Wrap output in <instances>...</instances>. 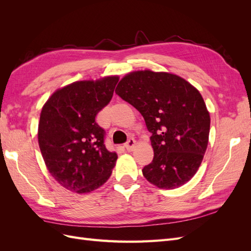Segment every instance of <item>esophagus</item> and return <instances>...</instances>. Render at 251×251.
Instances as JSON below:
<instances>
[{"mask_svg": "<svg viewBox=\"0 0 251 251\" xmlns=\"http://www.w3.org/2000/svg\"><path fill=\"white\" fill-rule=\"evenodd\" d=\"M135 144H136V141L134 139H130L125 144V148L127 151H132L135 149Z\"/></svg>", "mask_w": 251, "mask_h": 251, "instance_id": "obj_1", "label": "esophagus"}]
</instances>
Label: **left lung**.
Instances as JSON below:
<instances>
[{"instance_id":"1","label":"left lung","mask_w":251,"mask_h":251,"mask_svg":"<svg viewBox=\"0 0 251 251\" xmlns=\"http://www.w3.org/2000/svg\"><path fill=\"white\" fill-rule=\"evenodd\" d=\"M115 92L141 113L151 133L154 158L143 176L163 189L185 184L208 144L210 116L199 91L176 74L141 70L121 78Z\"/></svg>"}]
</instances>
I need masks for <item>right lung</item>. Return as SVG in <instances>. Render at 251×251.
<instances>
[{
	"label": "right lung",
	"instance_id": "1",
	"mask_svg": "<svg viewBox=\"0 0 251 251\" xmlns=\"http://www.w3.org/2000/svg\"><path fill=\"white\" fill-rule=\"evenodd\" d=\"M117 75L79 80L57 89L42 108L37 139L51 176L73 193L88 194L110 178L116 151L104 146L98 112L113 97Z\"/></svg>",
	"mask_w": 251,
	"mask_h": 251
}]
</instances>
